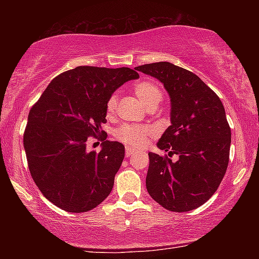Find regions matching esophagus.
Returning <instances> with one entry per match:
<instances>
[{"label":"esophagus","instance_id":"1","mask_svg":"<svg viewBox=\"0 0 259 259\" xmlns=\"http://www.w3.org/2000/svg\"><path fill=\"white\" fill-rule=\"evenodd\" d=\"M133 153V150H131V148H128V147H126V152H125V154H126V157L128 158L131 154Z\"/></svg>","mask_w":259,"mask_h":259}]
</instances>
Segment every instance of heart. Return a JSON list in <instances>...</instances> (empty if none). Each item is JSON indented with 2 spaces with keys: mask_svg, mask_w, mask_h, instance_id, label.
I'll return each mask as SVG.
<instances>
[{
  "mask_svg": "<svg viewBox=\"0 0 259 259\" xmlns=\"http://www.w3.org/2000/svg\"><path fill=\"white\" fill-rule=\"evenodd\" d=\"M134 92L143 102V105L148 111L150 109H155L159 105L161 104L164 94L159 86H157L152 81H140L134 86ZM118 94L113 93L108 98L107 104H106V109L108 114H113L115 112L116 106H118ZM114 137L120 143L125 144L126 146L132 148H141L147 144L150 138L153 136L154 132L151 127L147 126H137V125H121L118 128L114 130Z\"/></svg>",
  "mask_w": 259,
  "mask_h": 259,
  "instance_id": "heart-1",
  "label": "heart"
}]
</instances>
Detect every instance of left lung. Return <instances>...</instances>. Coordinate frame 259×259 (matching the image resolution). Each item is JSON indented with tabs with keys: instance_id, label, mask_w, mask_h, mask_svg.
<instances>
[{
	"instance_id": "left-lung-1",
	"label": "left lung",
	"mask_w": 259,
	"mask_h": 259,
	"mask_svg": "<svg viewBox=\"0 0 259 259\" xmlns=\"http://www.w3.org/2000/svg\"><path fill=\"white\" fill-rule=\"evenodd\" d=\"M164 83L171 99V126L158 147L178 160L148 153L146 187L166 210L199 207L217 191L229 164L231 130L218 95L196 74L169 62L136 67Z\"/></svg>"
}]
</instances>
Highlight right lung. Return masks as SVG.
<instances>
[{
    "label": "right lung",
    "instance_id": "add662e5",
    "mask_svg": "<svg viewBox=\"0 0 259 259\" xmlns=\"http://www.w3.org/2000/svg\"><path fill=\"white\" fill-rule=\"evenodd\" d=\"M139 77L136 70L79 66L48 84L28 115L23 134L28 167L41 193L62 210L90 211L111 193L125 146L101 131L106 104L115 90ZM90 136L100 152L85 150Z\"/></svg>",
    "mask_w": 259,
    "mask_h": 259
}]
</instances>
